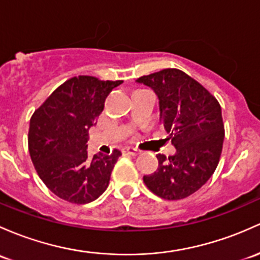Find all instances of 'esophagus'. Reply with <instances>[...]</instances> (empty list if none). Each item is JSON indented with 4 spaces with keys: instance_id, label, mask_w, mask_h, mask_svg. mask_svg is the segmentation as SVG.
<instances>
[{
    "instance_id": "obj_1",
    "label": "esophagus",
    "mask_w": 260,
    "mask_h": 260,
    "mask_svg": "<svg viewBox=\"0 0 260 260\" xmlns=\"http://www.w3.org/2000/svg\"><path fill=\"white\" fill-rule=\"evenodd\" d=\"M122 153L123 154H128V155H133V157H135V155H138L139 152L138 149H136V148H132V147H124V148L122 149Z\"/></svg>"
}]
</instances>
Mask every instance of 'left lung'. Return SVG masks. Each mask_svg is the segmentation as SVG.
Listing matches in <instances>:
<instances>
[{
	"label": "left lung",
	"instance_id": "obj_1",
	"mask_svg": "<svg viewBox=\"0 0 260 260\" xmlns=\"http://www.w3.org/2000/svg\"><path fill=\"white\" fill-rule=\"evenodd\" d=\"M137 82L157 94L160 121L177 149L168 158L157 154V171L144 176V183L163 199L187 198L206 184L219 163L224 141L220 105L201 83L177 68L143 76Z\"/></svg>",
	"mask_w": 260,
	"mask_h": 260
}]
</instances>
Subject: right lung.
Here are the masks:
<instances>
[{
  "instance_id": "1",
  "label": "right lung",
  "mask_w": 260,
  "mask_h": 260,
  "mask_svg": "<svg viewBox=\"0 0 260 260\" xmlns=\"http://www.w3.org/2000/svg\"><path fill=\"white\" fill-rule=\"evenodd\" d=\"M123 81L78 76L66 81L36 109L29 121L28 149L38 176L70 203L93 202L108 187L122 154L87 152L88 129L105 108L107 95Z\"/></svg>"
}]
</instances>
